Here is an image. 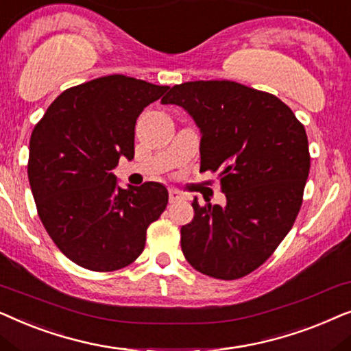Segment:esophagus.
<instances>
[{
	"instance_id": "obj_1",
	"label": "esophagus",
	"mask_w": 351,
	"mask_h": 351,
	"mask_svg": "<svg viewBox=\"0 0 351 351\" xmlns=\"http://www.w3.org/2000/svg\"><path fill=\"white\" fill-rule=\"evenodd\" d=\"M168 197H170V202L173 204V202H178L180 199H183V194L176 189H170L168 191Z\"/></svg>"
}]
</instances>
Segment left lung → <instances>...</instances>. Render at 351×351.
Here are the masks:
<instances>
[{
  "label": "left lung",
  "instance_id": "obj_1",
  "mask_svg": "<svg viewBox=\"0 0 351 351\" xmlns=\"http://www.w3.org/2000/svg\"><path fill=\"white\" fill-rule=\"evenodd\" d=\"M194 120L200 171H218L226 205H199L181 228L191 266L217 279H237L269 258L292 230L310 173L308 138L276 96L230 80L175 85L162 99Z\"/></svg>",
  "mask_w": 351,
  "mask_h": 351
}]
</instances>
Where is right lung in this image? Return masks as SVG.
<instances>
[{"label": "right lung", "mask_w": 351, "mask_h": 351, "mask_svg": "<svg viewBox=\"0 0 351 351\" xmlns=\"http://www.w3.org/2000/svg\"><path fill=\"white\" fill-rule=\"evenodd\" d=\"M168 86L109 75L65 90L30 138L29 181L41 223L62 254L114 271L143 254L149 224L168 204L163 184L123 189L114 175L134 157V127Z\"/></svg>", "instance_id": "1"}]
</instances>
